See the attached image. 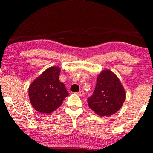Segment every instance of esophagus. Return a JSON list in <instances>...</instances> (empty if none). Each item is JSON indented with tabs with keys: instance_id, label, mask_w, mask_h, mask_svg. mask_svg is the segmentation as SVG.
Segmentation results:
<instances>
[{
	"instance_id": "34e87169",
	"label": "esophagus",
	"mask_w": 153,
	"mask_h": 153,
	"mask_svg": "<svg viewBox=\"0 0 153 153\" xmlns=\"http://www.w3.org/2000/svg\"><path fill=\"white\" fill-rule=\"evenodd\" d=\"M77 95H79V96H83V95H84V92H83V91H79L78 93H77Z\"/></svg>"
}]
</instances>
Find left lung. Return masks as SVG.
Returning <instances> with one entry per match:
<instances>
[{"label":"left lung","mask_w":153,"mask_h":153,"mask_svg":"<svg viewBox=\"0 0 153 153\" xmlns=\"http://www.w3.org/2000/svg\"><path fill=\"white\" fill-rule=\"evenodd\" d=\"M125 91L118 77L109 70L102 71L91 97L89 107L100 116H109L118 111L125 102Z\"/></svg>","instance_id":"left-lung-1"}]
</instances>
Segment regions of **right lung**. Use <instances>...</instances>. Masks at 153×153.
Returning a JSON list of instances; mask_svg holds the SVG:
<instances>
[{"instance_id": "obj_1", "label": "right lung", "mask_w": 153, "mask_h": 153, "mask_svg": "<svg viewBox=\"0 0 153 153\" xmlns=\"http://www.w3.org/2000/svg\"><path fill=\"white\" fill-rule=\"evenodd\" d=\"M60 72L58 66L50 67L30 83L29 100L37 111L41 114L52 113L69 95L65 84L59 80Z\"/></svg>"}]
</instances>
